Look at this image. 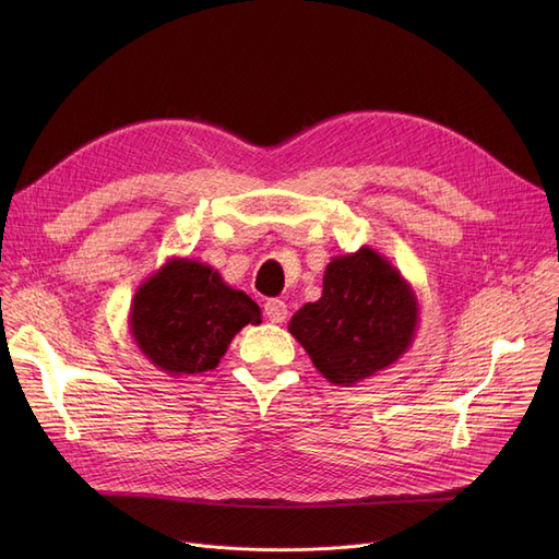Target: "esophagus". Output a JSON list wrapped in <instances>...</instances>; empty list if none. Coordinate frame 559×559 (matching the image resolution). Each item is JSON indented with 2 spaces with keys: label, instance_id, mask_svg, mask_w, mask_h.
Wrapping results in <instances>:
<instances>
[{
  "label": "esophagus",
  "instance_id": "1",
  "mask_svg": "<svg viewBox=\"0 0 559 559\" xmlns=\"http://www.w3.org/2000/svg\"><path fill=\"white\" fill-rule=\"evenodd\" d=\"M264 314L272 321V324H283L287 319V306L281 299H270L264 304Z\"/></svg>",
  "mask_w": 559,
  "mask_h": 559
}]
</instances>
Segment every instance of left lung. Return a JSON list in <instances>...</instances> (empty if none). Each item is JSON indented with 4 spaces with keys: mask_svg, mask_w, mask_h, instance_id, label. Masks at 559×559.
Here are the masks:
<instances>
[{
    "mask_svg": "<svg viewBox=\"0 0 559 559\" xmlns=\"http://www.w3.org/2000/svg\"><path fill=\"white\" fill-rule=\"evenodd\" d=\"M419 301L394 264L362 247L335 255L324 289L289 319V333L329 383L354 388L392 367L413 346Z\"/></svg>",
    "mask_w": 559,
    "mask_h": 559,
    "instance_id": "obj_1",
    "label": "left lung"
}]
</instances>
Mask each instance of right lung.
<instances>
[{
  "instance_id": "1",
  "label": "right lung",
  "mask_w": 559,
  "mask_h": 559,
  "mask_svg": "<svg viewBox=\"0 0 559 559\" xmlns=\"http://www.w3.org/2000/svg\"><path fill=\"white\" fill-rule=\"evenodd\" d=\"M260 321L258 304L226 285L211 264L169 258L135 289L129 331L154 367L192 376L215 369L230 340Z\"/></svg>"
}]
</instances>
